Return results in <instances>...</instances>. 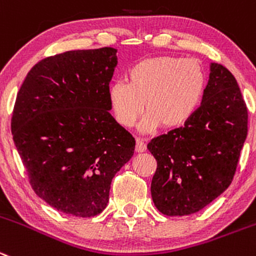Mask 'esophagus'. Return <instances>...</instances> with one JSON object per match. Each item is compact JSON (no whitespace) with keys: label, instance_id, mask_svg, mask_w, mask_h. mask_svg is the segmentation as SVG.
Segmentation results:
<instances>
[{"label":"esophagus","instance_id":"obj_1","mask_svg":"<svg viewBox=\"0 0 256 256\" xmlns=\"http://www.w3.org/2000/svg\"><path fill=\"white\" fill-rule=\"evenodd\" d=\"M145 150H146V144H145L144 140L138 138V139H136V152H145Z\"/></svg>","mask_w":256,"mask_h":256}]
</instances>
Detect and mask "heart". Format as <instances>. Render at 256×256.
I'll use <instances>...</instances> for the list:
<instances>
[{
	"mask_svg": "<svg viewBox=\"0 0 256 256\" xmlns=\"http://www.w3.org/2000/svg\"><path fill=\"white\" fill-rule=\"evenodd\" d=\"M206 84V73L197 60L162 56L131 66L128 82H112L107 96L117 122L125 128L135 126L146 106L149 112L140 128L149 132L162 125H186L200 108Z\"/></svg>",
	"mask_w": 256,
	"mask_h": 256,
	"instance_id": "b5f03b06",
	"label": "heart"
}]
</instances>
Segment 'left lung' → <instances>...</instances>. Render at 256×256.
<instances>
[{"label":"left lung","mask_w":256,"mask_h":256,"mask_svg":"<svg viewBox=\"0 0 256 256\" xmlns=\"http://www.w3.org/2000/svg\"><path fill=\"white\" fill-rule=\"evenodd\" d=\"M210 72L194 116L148 144L158 163L152 202L166 216L196 214L225 192L246 139L248 108L235 77L217 63Z\"/></svg>","instance_id":"1"}]
</instances>
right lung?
Listing matches in <instances>:
<instances>
[{
  "label": "right lung",
  "instance_id": "1",
  "mask_svg": "<svg viewBox=\"0 0 256 256\" xmlns=\"http://www.w3.org/2000/svg\"><path fill=\"white\" fill-rule=\"evenodd\" d=\"M116 52L106 46L48 56L16 97L11 131L31 187L63 214H101L112 178L134 155L135 139L108 112Z\"/></svg>",
  "mask_w": 256,
  "mask_h": 256
}]
</instances>
